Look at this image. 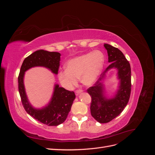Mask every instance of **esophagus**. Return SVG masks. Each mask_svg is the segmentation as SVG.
I'll return each mask as SVG.
<instances>
[{
	"label": "esophagus",
	"mask_w": 155,
	"mask_h": 155,
	"mask_svg": "<svg viewBox=\"0 0 155 155\" xmlns=\"http://www.w3.org/2000/svg\"><path fill=\"white\" fill-rule=\"evenodd\" d=\"M83 92V91L82 90H81V89H79V90H76V96H78L79 94H80L81 92Z\"/></svg>",
	"instance_id": "34e87169"
}]
</instances>
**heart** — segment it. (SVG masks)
<instances>
[{
    "label": "heart",
    "instance_id": "1",
    "mask_svg": "<svg viewBox=\"0 0 155 155\" xmlns=\"http://www.w3.org/2000/svg\"><path fill=\"white\" fill-rule=\"evenodd\" d=\"M104 63L105 55L100 50L76 56L68 61L67 69L59 70L58 80L63 87L68 90L76 85L78 79L83 85L91 86L100 76Z\"/></svg>",
    "mask_w": 155,
    "mask_h": 155
}]
</instances>
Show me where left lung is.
<instances>
[{
    "label": "left lung",
    "mask_w": 155,
    "mask_h": 155,
    "mask_svg": "<svg viewBox=\"0 0 155 155\" xmlns=\"http://www.w3.org/2000/svg\"><path fill=\"white\" fill-rule=\"evenodd\" d=\"M104 46L109 56L108 61L110 64L93 87L87 89V92L92 98L91 115L100 124L109 122L124 110L128 104L131 91V71L129 61L118 48L109 44H104ZM111 68H116L118 70L120 83L115 97L108 99L104 94V89L101 81L105 77L106 71Z\"/></svg>",
    "instance_id": "8db88e82"
}]
</instances>
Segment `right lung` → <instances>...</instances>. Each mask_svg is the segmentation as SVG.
I'll return each instance as SVG.
<instances>
[{
	"mask_svg": "<svg viewBox=\"0 0 155 155\" xmlns=\"http://www.w3.org/2000/svg\"><path fill=\"white\" fill-rule=\"evenodd\" d=\"M61 54L44 50H37L23 61L18 77V92L23 107L27 113L35 120L48 126H57L63 123L71 109L76 95L55 84L52 97L49 104L42 109L33 107L28 99L24 85V76L26 70L35 67H43L58 74Z\"/></svg>",
	"mask_w": 155,
	"mask_h": 155,
	"instance_id": "obj_1",
	"label": "right lung"
}]
</instances>
